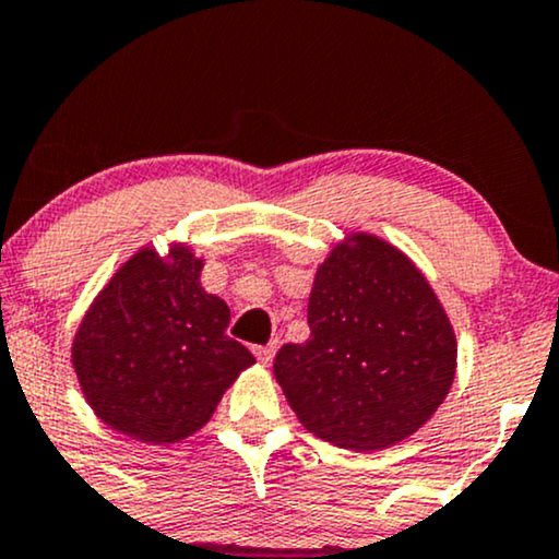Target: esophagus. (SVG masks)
<instances>
[{
	"label": "esophagus",
	"mask_w": 559,
	"mask_h": 559,
	"mask_svg": "<svg viewBox=\"0 0 559 559\" xmlns=\"http://www.w3.org/2000/svg\"><path fill=\"white\" fill-rule=\"evenodd\" d=\"M254 356H258L260 365H271L273 356H275V344H267V346H258L254 348Z\"/></svg>",
	"instance_id": "esophagus-1"
}]
</instances>
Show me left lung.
<instances>
[{"mask_svg": "<svg viewBox=\"0 0 559 559\" xmlns=\"http://www.w3.org/2000/svg\"><path fill=\"white\" fill-rule=\"evenodd\" d=\"M307 344L273 374L309 432L372 453L412 437L455 380V333L429 281L399 247L348 234L314 273Z\"/></svg>", "mask_w": 559, "mask_h": 559, "instance_id": "left-lung-1", "label": "left lung"}]
</instances>
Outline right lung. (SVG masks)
Segmentation results:
<instances>
[{"label":"right lung","instance_id":"1","mask_svg":"<svg viewBox=\"0 0 559 559\" xmlns=\"http://www.w3.org/2000/svg\"><path fill=\"white\" fill-rule=\"evenodd\" d=\"M187 245L143 247L87 307L72 367L87 406L132 440L169 445L203 429L226 388L254 365L228 338L226 301L200 284Z\"/></svg>","mask_w":559,"mask_h":559}]
</instances>
